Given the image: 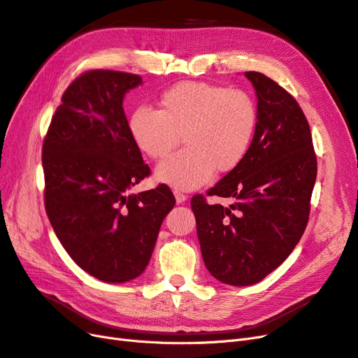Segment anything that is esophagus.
<instances>
[{
    "instance_id": "esophagus-1",
    "label": "esophagus",
    "mask_w": 358,
    "mask_h": 358,
    "mask_svg": "<svg viewBox=\"0 0 358 358\" xmlns=\"http://www.w3.org/2000/svg\"><path fill=\"white\" fill-rule=\"evenodd\" d=\"M175 199H176L178 204H182V203H185V201L188 200V197L185 196V194H182V192H178V191H175Z\"/></svg>"
}]
</instances>
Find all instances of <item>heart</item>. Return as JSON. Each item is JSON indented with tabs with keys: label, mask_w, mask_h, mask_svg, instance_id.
I'll return each instance as SVG.
<instances>
[{
	"label": "heart",
	"mask_w": 358,
	"mask_h": 358,
	"mask_svg": "<svg viewBox=\"0 0 358 358\" xmlns=\"http://www.w3.org/2000/svg\"><path fill=\"white\" fill-rule=\"evenodd\" d=\"M159 110L140 106L129 116L128 131L149 158L166 157L180 136L185 149L161 161L155 179L175 189H196L213 171L241 166L251 148L257 107L246 92L204 82H182L159 96Z\"/></svg>",
	"instance_id": "heart-1"
}]
</instances>
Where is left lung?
Instances as JSON below:
<instances>
[{
  "label": "left lung",
  "instance_id": "8db88e82",
  "mask_svg": "<svg viewBox=\"0 0 358 358\" xmlns=\"http://www.w3.org/2000/svg\"><path fill=\"white\" fill-rule=\"evenodd\" d=\"M257 95V127L239 167L209 196H194L197 236L210 275L233 287L252 285L282 264L306 229L317 179L308 119L299 103L267 76L246 71Z\"/></svg>",
  "mask_w": 358,
  "mask_h": 358
}]
</instances>
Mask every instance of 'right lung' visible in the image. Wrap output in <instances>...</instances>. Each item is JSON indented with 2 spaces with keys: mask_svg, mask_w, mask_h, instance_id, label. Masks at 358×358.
Returning <instances> with one entry per match:
<instances>
[{
  "mask_svg": "<svg viewBox=\"0 0 358 358\" xmlns=\"http://www.w3.org/2000/svg\"><path fill=\"white\" fill-rule=\"evenodd\" d=\"M137 74L94 70L62 95L43 142L49 221L73 262L122 284L145 272L159 227L175 208L169 187L129 194L150 170L128 131L124 99Z\"/></svg>",
  "mask_w": 358,
  "mask_h": 358,
  "instance_id": "right-lung-1",
  "label": "right lung"
}]
</instances>
